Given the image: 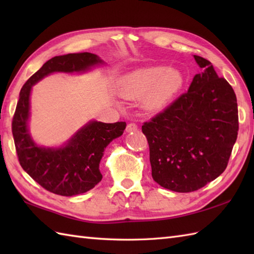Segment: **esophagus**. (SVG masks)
I'll list each match as a JSON object with an SVG mask.
<instances>
[{
  "label": "esophagus",
  "mask_w": 254,
  "mask_h": 254,
  "mask_svg": "<svg viewBox=\"0 0 254 254\" xmlns=\"http://www.w3.org/2000/svg\"><path fill=\"white\" fill-rule=\"evenodd\" d=\"M126 130H127V132H135V131H137V126L135 123H128Z\"/></svg>",
  "instance_id": "obj_1"
}]
</instances>
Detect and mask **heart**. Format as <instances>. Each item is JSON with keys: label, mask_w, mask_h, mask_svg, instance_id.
Listing matches in <instances>:
<instances>
[{"label": "heart", "mask_w": 254, "mask_h": 254, "mask_svg": "<svg viewBox=\"0 0 254 254\" xmlns=\"http://www.w3.org/2000/svg\"><path fill=\"white\" fill-rule=\"evenodd\" d=\"M185 85V77L176 68L147 66L127 75L122 93L127 98H141L149 110H160L175 98Z\"/></svg>", "instance_id": "b5f03b06"}]
</instances>
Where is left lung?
<instances>
[{"label":"left lung","mask_w":254,"mask_h":254,"mask_svg":"<svg viewBox=\"0 0 254 254\" xmlns=\"http://www.w3.org/2000/svg\"><path fill=\"white\" fill-rule=\"evenodd\" d=\"M194 59L204 71L187 93L142 126L153 179L180 193L196 191L223 174L239 128L233 87L206 59Z\"/></svg>","instance_id":"1"}]
</instances>
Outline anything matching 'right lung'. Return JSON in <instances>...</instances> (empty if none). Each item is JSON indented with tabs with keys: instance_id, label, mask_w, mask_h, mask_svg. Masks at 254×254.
I'll use <instances>...</instances> for the list:
<instances>
[{
	"instance_id": "right-lung-1",
	"label": "right lung",
	"mask_w": 254,
	"mask_h": 254,
	"mask_svg": "<svg viewBox=\"0 0 254 254\" xmlns=\"http://www.w3.org/2000/svg\"><path fill=\"white\" fill-rule=\"evenodd\" d=\"M102 60L89 52L68 53L47 61L20 89L12 132L20 166L37 183L58 195L73 196L93 189L102 179L99 163L112 139L121 136L126 122L90 121L62 147H41L28 132L31 87L55 72H85Z\"/></svg>"
}]
</instances>
